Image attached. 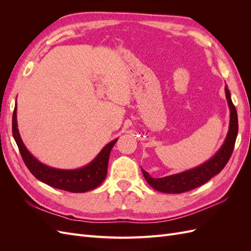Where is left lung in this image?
<instances>
[{
  "label": "left lung",
  "mask_w": 251,
  "mask_h": 251,
  "mask_svg": "<svg viewBox=\"0 0 251 251\" xmlns=\"http://www.w3.org/2000/svg\"><path fill=\"white\" fill-rule=\"evenodd\" d=\"M225 93L230 108V125L228 134H227L222 148L207 162L203 163L198 168L177 175H172V176L163 178H151L146 171L142 170L143 176L148 183L156 191L168 194H181L192 191V189L204 184L205 182L210 180L225 168L233 151L239 130L237 110L231 101L230 92L227 86L225 87Z\"/></svg>",
  "instance_id": "left-lung-1"
}]
</instances>
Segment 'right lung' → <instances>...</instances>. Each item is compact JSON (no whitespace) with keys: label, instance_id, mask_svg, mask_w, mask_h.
Listing matches in <instances>:
<instances>
[{"label":"right lung","instance_id":"1","mask_svg":"<svg viewBox=\"0 0 251 251\" xmlns=\"http://www.w3.org/2000/svg\"><path fill=\"white\" fill-rule=\"evenodd\" d=\"M12 135L16 140L22 159L33 176L52 187L71 193H85L96 188L107 177L111 150L117 139L105 146L89 165L78 170H57L37 161L23 143L17 124V107L12 115Z\"/></svg>","mask_w":251,"mask_h":251}]
</instances>
